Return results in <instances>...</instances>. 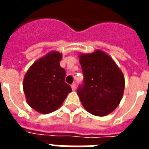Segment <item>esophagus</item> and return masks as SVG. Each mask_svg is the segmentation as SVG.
I'll return each mask as SVG.
<instances>
[{"instance_id":"obj_1","label":"esophagus","mask_w":149,"mask_h":149,"mask_svg":"<svg viewBox=\"0 0 149 149\" xmlns=\"http://www.w3.org/2000/svg\"><path fill=\"white\" fill-rule=\"evenodd\" d=\"M71 86H72V91H76V89H77V85H76V84H72L71 85Z\"/></svg>"}]
</instances>
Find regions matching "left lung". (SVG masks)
Returning a JSON list of instances; mask_svg holds the SVG:
<instances>
[{
    "mask_svg": "<svg viewBox=\"0 0 149 149\" xmlns=\"http://www.w3.org/2000/svg\"><path fill=\"white\" fill-rule=\"evenodd\" d=\"M84 74L77 89L84 108L96 116H106L118 106L125 90V77L112 58L97 50L79 56Z\"/></svg>",
    "mask_w": 149,
    "mask_h": 149,
    "instance_id": "8db88e82",
    "label": "left lung"
}]
</instances>
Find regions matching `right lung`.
I'll return each mask as SVG.
<instances>
[{"instance_id": "1", "label": "right lung", "mask_w": 149, "mask_h": 149, "mask_svg": "<svg viewBox=\"0 0 149 149\" xmlns=\"http://www.w3.org/2000/svg\"><path fill=\"white\" fill-rule=\"evenodd\" d=\"M62 54L52 52L39 58L25 74L23 89L29 106L42 113L56 111L62 105L71 86L65 82V70L59 65Z\"/></svg>"}]
</instances>
